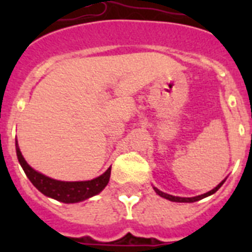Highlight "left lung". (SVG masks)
<instances>
[{
	"label": "left lung",
	"mask_w": 252,
	"mask_h": 252,
	"mask_svg": "<svg viewBox=\"0 0 252 252\" xmlns=\"http://www.w3.org/2000/svg\"><path fill=\"white\" fill-rule=\"evenodd\" d=\"M223 182H225V180H223ZM223 182H221V183H220L219 186H217V187H216V188H213L212 191L207 192V193H204V195L195 196V197H178V196L168 195V193H165V192L159 191V189H158V188H156V187H154V191L157 192L158 195L161 196V197H163V199L170 200V201H175V203H195V201H199V200L204 199V197H207V196L212 195V193H215V192L217 191V189H219V188L221 187V186H222Z\"/></svg>",
	"instance_id": "left-lung-1"
}]
</instances>
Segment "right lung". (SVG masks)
Masks as SVG:
<instances>
[{"instance_id": "obj_1", "label": "right lung", "mask_w": 252, "mask_h": 252, "mask_svg": "<svg viewBox=\"0 0 252 252\" xmlns=\"http://www.w3.org/2000/svg\"><path fill=\"white\" fill-rule=\"evenodd\" d=\"M15 149H17L18 161L25 170L26 175L30 179V182L41 193H44L45 196L52 197L55 200H59L61 203H78V201L89 199L91 196L96 195V193L102 191L108 183V180H110L111 167L98 178H95L93 180H86V182H61V180L51 179L48 176L35 171L25 161L17 141H15Z\"/></svg>"}]
</instances>
